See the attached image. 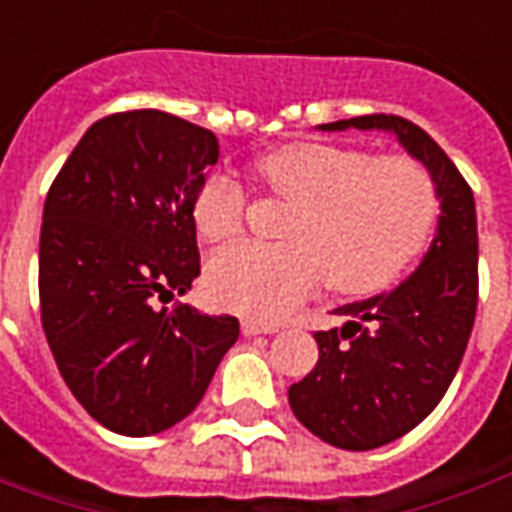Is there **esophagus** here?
<instances>
[{
    "instance_id": "34e87169",
    "label": "esophagus",
    "mask_w": 512,
    "mask_h": 512,
    "mask_svg": "<svg viewBox=\"0 0 512 512\" xmlns=\"http://www.w3.org/2000/svg\"><path fill=\"white\" fill-rule=\"evenodd\" d=\"M241 332H244V337H252V334H277V326L274 323L255 321V318H244L241 321Z\"/></svg>"
}]
</instances>
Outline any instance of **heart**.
Returning <instances> with one entry per match:
<instances>
[{
	"label": "heart",
	"instance_id": "b5f03b06",
	"mask_svg": "<svg viewBox=\"0 0 512 512\" xmlns=\"http://www.w3.org/2000/svg\"><path fill=\"white\" fill-rule=\"evenodd\" d=\"M271 189L296 205L282 227L285 244L224 249L205 268L216 307L277 321L326 285L345 296L392 288L425 252L436 219V186L403 156L293 142L257 161ZM246 191L230 175H211L191 205L208 244L233 241L244 227Z\"/></svg>",
	"mask_w": 512,
	"mask_h": 512
}]
</instances>
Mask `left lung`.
<instances>
[{
	"mask_svg": "<svg viewBox=\"0 0 512 512\" xmlns=\"http://www.w3.org/2000/svg\"><path fill=\"white\" fill-rule=\"evenodd\" d=\"M321 131H384L428 169L439 222L417 271L392 293L337 307L343 329L315 334L318 365L288 389L304 428L340 450H376L417 428L461 367L477 312V213L458 167L397 115L323 123Z\"/></svg>",
	"mask_w": 512,
	"mask_h": 512,
	"instance_id": "8db88e82",
	"label": "left lung"
}]
</instances>
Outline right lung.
Returning a JSON list of instances; mask_svg holds the SVG:
<instances>
[{"mask_svg": "<svg viewBox=\"0 0 512 512\" xmlns=\"http://www.w3.org/2000/svg\"><path fill=\"white\" fill-rule=\"evenodd\" d=\"M219 142L158 109L98 120L54 178L40 227V318L84 411L123 436L189 417L238 340L233 315L156 307L200 277L191 205Z\"/></svg>", "mask_w": 512, "mask_h": 512, "instance_id": "1", "label": "right lung"}]
</instances>
